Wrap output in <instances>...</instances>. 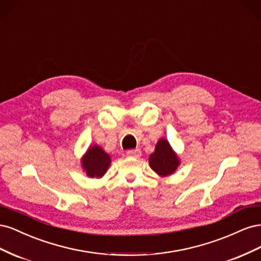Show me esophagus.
Segmentation results:
<instances>
[{"label": "esophagus", "mask_w": 261, "mask_h": 261, "mask_svg": "<svg viewBox=\"0 0 261 261\" xmlns=\"http://www.w3.org/2000/svg\"><path fill=\"white\" fill-rule=\"evenodd\" d=\"M127 155L128 156H133V158H138V156H140V154H141V151H140V149H132V150H128L127 152Z\"/></svg>", "instance_id": "34e87169"}]
</instances>
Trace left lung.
Instances as JSON below:
<instances>
[{
  "label": "left lung",
  "instance_id": "left-lung-1",
  "mask_svg": "<svg viewBox=\"0 0 261 261\" xmlns=\"http://www.w3.org/2000/svg\"><path fill=\"white\" fill-rule=\"evenodd\" d=\"M179 159L167 139H160L154 152L149 156V165L158 175L168 176L174 173L179 165Z\"/></svg>",
  "mask_w": 261,
  "mask_h": 261
}]
</instances>
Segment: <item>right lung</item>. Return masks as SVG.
Instances as JSON below:
<instances>
[{"label": "right lung", "instance_id": "right-lung-1", "mask_svg": "<svg viewBox=\"0 0 261 261\" xmlns=\"http://www.w3.org/2000/svg\"><path fill=\"white\" fill-rule=\"evenodd\" d=\"M111 164V158L100 146L89 147L82 159L83 169L89 177H102Z\"/></svg>", "mask_w": 261, "mask_h": 261}]
</instances>
